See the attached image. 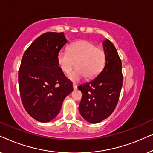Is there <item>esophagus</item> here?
<instances>
[{
    "label": "esophagus",
    "instance_id": "1",
    "mask_svg": "<svg viewBox=\"0 0 153 153\" xmlns=\"http://www.w3.org/2000/svg\"><path fill=\"white\" fill-rule=\"evenodd\" d=\"M73 88H74V90L77 89V85L75 84V83H73Z\"/></svg>",
    "mask_w": 153,
    "mask_h": 153
}]
</instances>
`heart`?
Segmentation results:
<instances>
[{
    "instance_id": "obj_1",
    "label": "heart",
    "mask_w": 153,
    "mask_h": 153,
    "mask_svg": "<svg viewBox=\"0 0 153 153\" xmlns=\"http://www.w3.org/2000/svg\"><path fill=\"white\" fill-rule=\"evenodd\" d=\"M105 61L104 50L86 40L73 43L68 51L61 50L57 55L58 65L65 74L72 70L76 62L77 68L68 75V78L73 81H79L85 76L88 79L97 76L104 68Z\"/></svg>"
}]
</instances>
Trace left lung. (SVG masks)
Instances as JSON below:
<instances>
[{"label": "left lung", "mask_w": 153, "mask_h": 153, "mask_svg": "<svg viewBox=\"0 0 153 153\" xmlns=\"http://www.w3.org/2000/svg\"><path fill=\"white\" fill-rule=\"evenodd\" d=\"M102 45L106 54L104 68L93 80L78 86L82 93L79 112L91 123L102 122L112 114L123 85L122 63L116 47L107 39Z\"/></svg>", "instance_id": "obj_1"}]
</instances>
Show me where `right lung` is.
I'll use <instances>...</instances> for the list:
<instances>
[{"label":"right lung","instance_id":"right-lung-1","mask_svg":"<svg viewBox=\"0 0 153 153\" xmlns=\"http://www.w3.org/2000/svg\"><path fill=\"white\" fill-rule=\"evenodd\" d=\"M68 42L63 33L49 32L34 40L23 56L19 71L21 98L28 114L47 123L59 114L63 100L73 91L57 55Z\"/></svg>","mask_w":153,"mask_h":153}]
</instances>
